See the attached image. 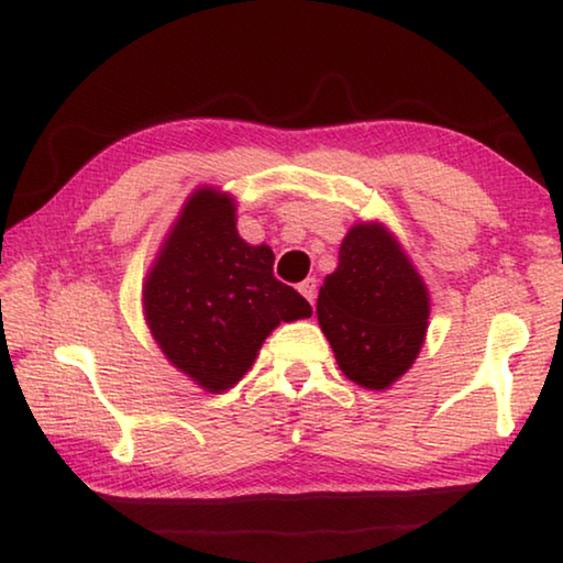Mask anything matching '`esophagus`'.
Wrapping results in <instances>:
<instances>
[{
    "label": "esophagus",
    "instance_id": "34e87169",
    "mask_svg": "<svg viewBox=\"0 0 563 563\" xmlns=\"http://www.w3.org/2000/svg\"><path fill=\"white\" fill-rule=\"evenodd\" d=\"M298 290L302 292V298L312 305V302H316V298H318V280H316V278L302 280V283L298 285Z\"/></svg>",
    "mask_w": 563,
    "mask_h": 563
}]
</instances>
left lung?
I'll return each instance as SVG.
<instances>
[{"label": "left lung", "instance_id": "1", "mask_svg": "<svg viewBox=\"0 0 563 563\" xmlns=\"http://www.w3.org/2000/svg\"><path fill=\"white\" fill-rule=\"evenodd\" d=\"M427 318L424 283L395 238L377 223L352 225L318 295L320 328L342 373L385 389L412 367Z\"/></svg>", "mask_w": 563, "mask_h": 563}]
</instances>
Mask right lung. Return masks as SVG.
<instances>
[{
    "mask_svg": "<svg viewBox=\"0 0 563 563\" xmlns=\"http://www.w3.org/2000/svg\"><path fill=\"white\" fill-rule=\"evenodd\" d=\"M268 245L235 231L233 198L201 188L180 211L144 288L164 355L208 393L235 385L280 322L310 318L298 290L273 275Z\"/></svg>",
    "mask_w": 563,
    "mask_h": 563,
    "instance_id": "obj_1",
    "label": "right lung"
}]
</instances>
